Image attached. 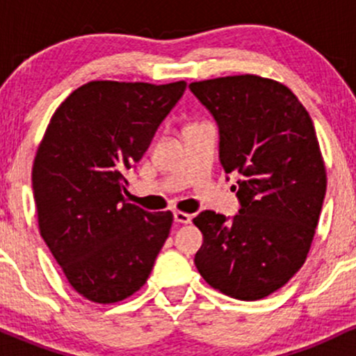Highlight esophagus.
<instances>
[{
	"mask_svg": "<svg viewBox=\"0 0 356 356\" xmlns=\"http://www.w3.org/2000/svg\"><path fill=\"white\" fill-rule=\"evenodd\" d=\"M174 220L177 224H189L191 220H192V216L191 214H186V212L175 211L174 212Z\"/></svg>",
	"mask_w": 356,
	"mask_h": 356,
	"instance_id": "obj_1",
	"label": "esophagus"
}]
</instances>
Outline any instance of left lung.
<instances>
[{
	"label": "left lung",
	"mask_w": 356,
	"mask_h": 356,
	"mask_svg": "<svg viewBox=\"0 0 356 356\" xmlns=\"http://www.w3.org/2000/svg\"><path fill=\"white\" fill-rule=\"evenodd\" d=\"M191 92L219 127V159L238 174L239 214L194 218L204 243L194 263L214 289L266 298L303 266L326 192L312 117L283 83L257 75L194 81Z\"/></svg>",
	"instance_id": "left-lung-1"
}]
</instances>
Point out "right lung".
Returning a JSON list of instances; mask_svg holds the SVG:
<instances>
[{
  "label": "right lung",
  "instance_id": "obj_1",
  "mask_svg": "<svg viewBox=\"0 0 356 356\" xmlns=\"http://www.w3.org/2000/svg\"><path fill=\"white\" fill-rule=\"evenodd\" d=\"M184 90L186 81H88L56 108L36 150L40 234L72 288L93 303L138 291L169 238L172 212L127 202L125 174Z\"/></svg>",
  "mask_w": 356,
  "mask_h": 356
}]
</instances>
